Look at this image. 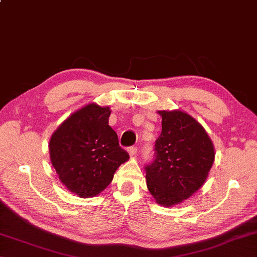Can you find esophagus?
I'll use <instances>...</instances> for the list:
<instances>
[{"instance_id": "obj_1", "label": "esophagus", "mask_w": 257, "mask_h": 257, "mask_svg": "<svg viewBox=\"0 0 257 257\" xmlns=\"http://www.w3.org/2000/svg\"><path fill=\"white\" fill-rule=\"evenodd\" d=\"M128 153H129L130 157H135L137 154V148H135V146H132V148H129Z\"/></svg>"}]
</instances>
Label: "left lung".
<instances>
[{"instance_id": "1", "label": "left lung", "mask_w": 257, "mask_h": 257, "mask_svg": "<svg viewBox=\"0 0 257 257\" xmlns=\"http://www.w3.org/2000/svg\"><path fill=\"white\" fill-rule=\"evenodd\" d=\"M161 134L156 158L145 167L146 185L157 203L172 207L197 192L215 160L213 142L199 122L180 109L158 111Z\"/></svg>"}]
</instances>
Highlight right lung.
Segmentation results:
<instances>
[{
    "instance_id": "1",
    "label": "right lung",
    "mask_w": 257,
    "mask_h": 257,
    "mask_svg": "<svg viewBox=\"0 0 257 257\" xmlns=\"http://www.w3.org/2000/svg\"><path fill=\"white\" fill-rule=\"evenodd\" d=\"M109 115L108 106L90 103L71 114L50 137L51 165L66 189L80 198L104 191L129 159L108 125Z\"/></svg>"
}]
</instances>
